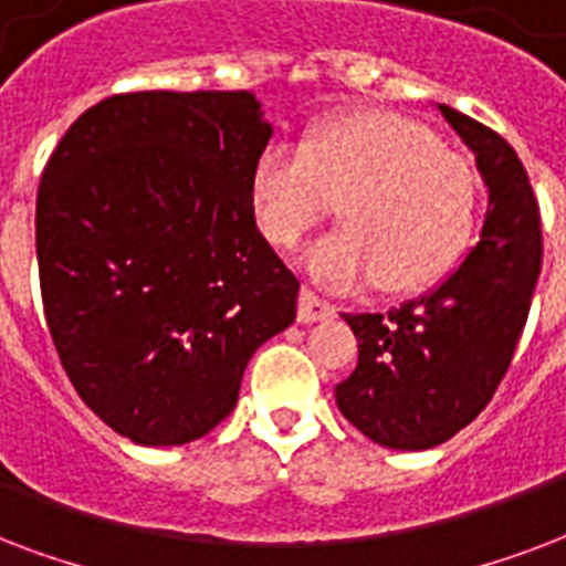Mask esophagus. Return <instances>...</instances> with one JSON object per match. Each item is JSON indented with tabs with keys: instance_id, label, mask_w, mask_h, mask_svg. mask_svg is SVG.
Wrapping results in <instances>:
<instances>
[{
	"instance_id": "esophagus-1",
	"label": "esophagus",
	"mask_w": 566,
	"mask_h": 566,
	"mask_svg": "<svg viewBox=\"0 0 566 566\" xmlns=\"http://www.w3.org/2000/svg\"><path fill=\"white\" fill-rule=\"evenodd\" d=\"M333 306L327 301L310 292V289H301V295H297V322L301 324H313V322H324V318H331Z\"/></svg>"
}]
</instances>
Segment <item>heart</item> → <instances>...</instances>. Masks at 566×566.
I'll return each instance as SVG.
<instances>
[{
    "label": "heart",
    "mask_w": 566,
    "mask_h": 566,
    "mask_svg": "<svg viewBox=\"0 0 566 566\" xmlns=\"http://www.w3.org/2000/svg\"><path fill=\"white\" fill-rule=\"evenodd\" d=\"M339 201L343 230L301 253L324 289L433 286L470 248L479 182L424 126L363 112L310 126L301 144H265L248 174L253 223L274 248H295Z\"/></svg>",
    "instance_id": "1"
}]
</instances>
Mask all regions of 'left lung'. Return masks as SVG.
<instances>
[{
  "label": "left lung",
  "instance_id": "obj_1",
  "mask_svg": "<svg viewBox=\"0 0 566 566\" xmlns=\"http://www.w3.org/2000/svg\"><path fill=\"white\" fill-rule=\"evenodd\" d=\"M475 156L488 214L479 244L431 292L387 313H345L357 369L336 387L348 422L378 446L433 449L488 407L505 378L541 277V212L514 147L437 103Z\"/></svg>",
  "mask_w": 566,
  "mask_h": 566
}]
</instances>
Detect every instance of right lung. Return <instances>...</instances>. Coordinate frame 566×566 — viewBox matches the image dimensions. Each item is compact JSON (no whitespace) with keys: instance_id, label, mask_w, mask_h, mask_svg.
I'll list each match as a JSON object with an SVG mask.
<instances>
[{"instance_id":"obj_1","label":"right lung","mask_w":566,"mask_h":566,"mask_svg":"<svg viewBox=\"0 0 566 566\" xmlns=\"http://www.w3.org/2000/svg\"><path fill=\"white\" fill-rule=\"evenodd\" d=\"M271 133L248 91H138L87 108L43 168L52 343L82 401L138 446L212 431L256 348L295 322L301 286L248 206Z\"/></svg>"}]
</instances>
